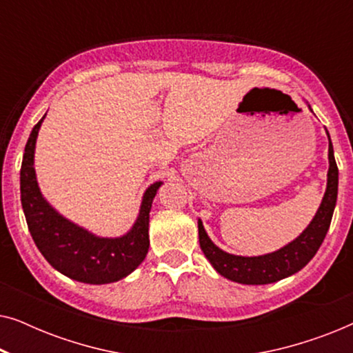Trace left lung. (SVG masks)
Masks as SVG:
<instances>
[{
  "label": "left lung",
  "instance_id": "8db88e82",
  "mask_svg": "<svg viewBox=\"0 0 353 353\" xmlns=\"http://www.w3.org/2000/svg\"><path fill=\"white\" fill-rule=\"evenodd\" d=\"M327 139H330V148H327L330 168H327L325 196H323L321 204L318 207L310 225L284 248L274 250L272 254L257 255V257L228 254L212 243L202 221L197 220L201 249L212 267L216 270V273L241 284H270L301 272L315 257L316 250L320 249L323 239L330 230L332 212H334L337 201V185H339V170L336 165L334 149H332L330 133H327Z\"/></svg>",
  "mask_w": 353,
  "mask_h": 353
}]
</instances>
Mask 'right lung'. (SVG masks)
<instances>
[{
	"mask_svg": "<svg viewBox=\"0 0 353 353\" xmlns=\"http://www.w3.org/2000/svg\"><path fill=\"white\" fill-rule=\"evenodd\" d=\"M45 119V117H43ZM43 119L33 127L21 167V201L33 241L52 268L86 284H108L134 272L149 249V212L162 181L152 183L143 194L138 219L120 238H101L62 216L38 188L35 144Z\"/></svg>",
	"mask_w": 353,
	"mask_h": 353,
	"instance_id": "right-lung-1",
	"label": "right lung"
}]
</instances>
